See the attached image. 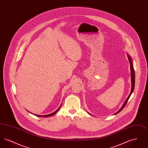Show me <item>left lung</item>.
I'll return each instance as SVG.
<instances>
[{
	"label": "left lung",
	"mask_w": 148,
	"mask_h": 148,
	"mask_svg": "<svg viewBox=\"0 0 148 148\" xmlns=\"http://www.w3.org/2000/svg\"><path fill=\"white\" fill-rule=\"evenodd\" d=\"M127 58H128V59H129V63H130V64L131 79H132V89H131V92H130V94H129V97L127 98V99H126V100L125 101V102H124V104H123V106H122V107L120 108V109L119 110L118 112H116V113H115V114H116L119 113L120 111H121V110H123V109L125 107V106L126 105L127 100H129V99L130 98V97L131 96L132 94L133 93V92L134 91V86H135V73H134V67H133V62H132V59H131L130 56H129L128 54H127Z\"/></svg>",
	"instance_id": "1"
}]
</instances>
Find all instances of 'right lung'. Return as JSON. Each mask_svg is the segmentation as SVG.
I'll return each mask as SVG.
<instances>
[{
    "instance_id": "add662e5",
    "label": "right lung",
    "mask_w": 148,
    "mask_h": 148,
    "mask_svg": "<svg viewBox=\"0 0 148 148\" xmlns=\"http://www.w3.org/2000/svg\"><path fill=\"white\" fill-rule=\"evenodd\" d=\"M61 106H60V107L56 110V112H54V113H51V114H48V115H35L36 116H39V117H48V116H52V115H54L59 110V109H60V108L61 107Z\"/></svg>"
}]
</instances>
